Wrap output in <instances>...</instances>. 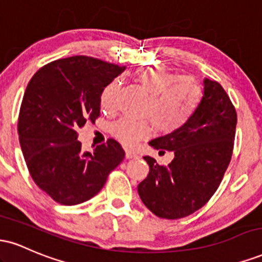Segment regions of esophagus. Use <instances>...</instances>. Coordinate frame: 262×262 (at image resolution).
Returning a JSON list of instances; mask_svg holds the SVG:
<instances>
[{"label": "esophagus", "instance_id": "esophagus-1", "mask_svg": "<svg viewBox=\"0 0 262 262\" xmlns=\"http://www.w3.org/2000/svg\"><path fill=\"white\" fill-rule=\"evenodd\" d=\"M125 158H127V159H134V158H138V155H137V152L133 151V150L127 149V150H125Z\"/></svg>", "mask_w": 262, "mask_h": 262}]
</instances>
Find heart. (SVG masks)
<instances>
[{
	"instance_id": "heart-1",
	"label": "heart",
	"mask_w": 262,
	"mask_h": 262,
	"mask_svg": "<svg viewBox=\"0 0 262 262\" xmlns=\"http://www.w3.org/2000/svg\"><path fill=\"white\" fill-rule=\"evenodd\" d=\"M135 80L146 93L149 102L145 114L161 133H172L182 128L197 110L202 97L200 83L191 77H179L164 68L140 69ZM116 83H110L102 91L101 104L104 110L113 107L117 95ZM112 134L125 145H134L148 137L150 125L129 118L117 121L111 128Z\"/></svg>"
}]
</instances>
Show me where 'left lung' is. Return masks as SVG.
<instances>
[{
	"label": "left lung",
	"mask_w": 262,
	"mask_h": 262,
	"mask_svg": "<svg viewBox=\"0 0 262 262\" xmlns=\"http://www.w3.org/2000/svg\"><path fill=\"white\" fill-rule=\"evenodd\" d=\"M236 112L217 81L203 79V96L188 122L172 133L149 141L158 150L173 151L167 166L144 156L149 175L138 193L150 212L165 219L192 214L217 191L230 162Z\"/></svg>",
	"instance_id": "left-lung-1"
}]
</instances>
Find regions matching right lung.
I'll return each mask as SVG.
<instances>
[{"label":"right lung","mask_w":262,"mask_h":262,"mask_svg":"<svg viewBox=\"0 0 262 262\" xmlns=\"http://www.w3.org/2000/svg\"><path fill=\"white\" fill-rule=\"evenodd\" d=\"M124 68L91 56L49 62L27 86L18 135L32 179L55 202L75 206L98 193L124 159L114 139L83 151L77 129L100 116L101 95Z\"/></svg>","instance_id":"obj_1"}]
</instances>
